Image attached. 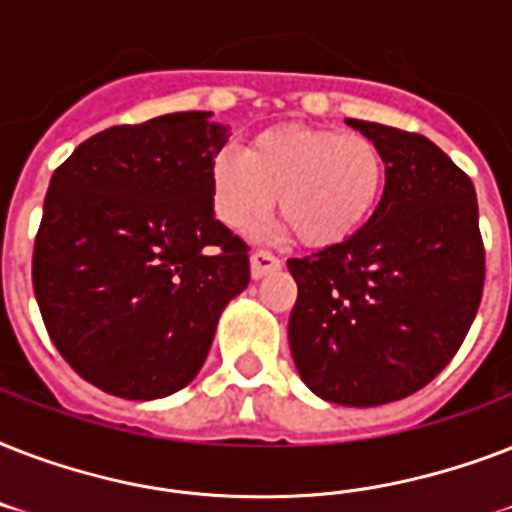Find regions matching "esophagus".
<instances>
[{
  "label": "esophagus",
  "instance_id": "34e87169",
  "mask_svg": "<svg viewBox=\"0 0 512 512\" xmlns=\"http://www.w3.org/2000/svg\"><path fill=\"white\" fill-rule=\"evenodd\" d=\"M281 260L271 252H255V255L249 257V271H252V279H263L268 273L279 271Z\"/></svg>",
  "mask_w": 512,
  "mask_h": 512
}]
</instances>
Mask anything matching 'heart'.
<instances>
[{"instance_id":"obj_1","label":"heart","mask_w":512,"mask_h":512,"mask_svg":"<svg viewBox=\"0 0 512 512\" xmlns=\"http://www.w3.org/2000/svg\"><path fill=\"white\" fill-rule=\"evenodd\" d=\"M388 164L366 135L311 124L257 132L244 154L220 148L207 167L209 204L225 228L247 231L279 212L300 244L335 249L356 239L380 207Z\"/></svg>"}]
</instances>
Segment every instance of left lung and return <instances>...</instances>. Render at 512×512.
<instances>
[{
    "label": "left lung",
    "instance_id": "left-lung-1",
    "mask_svg": "<svg viewBox=\"0 0 512 512\" xmlns=\"http://www.w3.org/2000/svg\"><path fill=\"white\" fill-rule=\"evenodd\" d=\"M385 154L388 177L356 239L287 260L297 281L289 348L324 401L380 406L412 396L468 335L484 292L470 177L417 132L345 119Z\"/></svg>",
    "mask_w": 512,
    "mask_h": 512
}]
</instances>
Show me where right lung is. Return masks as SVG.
Listing matches in <instances>:
<instances>
[{"mask_svg":"<svg viewBox=\"0 0 512 512\" xmlns=\"http://www.w3.org/2000/svg\"><path fill=\"white\" fill-rule=\"evenodd\" d=\"M209 116L98 132L44 196L31 271L44 327L74 372L111 396L185 388L249 284L247 244L209 204V159L228 140Z\"/></svg>","mask_w":512,"mask_h":512,"instance_id":"right-lung-1","label":"right lung"}]
</instances>
